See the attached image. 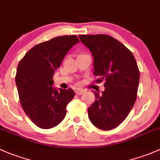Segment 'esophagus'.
Returning <instances> with one entry per match:
<instances>
[{
    "mask_svg": "<svg viewBox=\"0 0 160 160\" xmlns=\"http://www.w3.org/2000/svg\"><path fill=\"white\" fill-rule=\"evenodd\" d=\"M84 93V90H83V89H76L75 90V93L77 94V95H81V94H83Z\"/></svg>",
    "mask_w": 160,
    "mask_h": 160,
    "instance_id": "1",
    "label": "esophagus"
}]
</instances>
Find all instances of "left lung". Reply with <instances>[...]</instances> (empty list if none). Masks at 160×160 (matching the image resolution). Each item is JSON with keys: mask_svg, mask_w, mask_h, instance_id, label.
I'll return each mask as SVG.
<instances>
[{"mask_svg": "<svg viewBox=\"0 0 160 160\" xmlns=\"http://www.w3.org/2000/svg\"><path fill=\"white\" fill-rule=\"evenodd\" d=\"M93 57L96 83L105 81L102 94L88 108L92 123L102 130L118 127L127 118L137 97L139 70L132 52L106 34L79 35Z\"/></svg>", "mask_w": 160, "mask_h": 160, "instance_id": "8db88e82", "label": "left lung"}]
</instances>
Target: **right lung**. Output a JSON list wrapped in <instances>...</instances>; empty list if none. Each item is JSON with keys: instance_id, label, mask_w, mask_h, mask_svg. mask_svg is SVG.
<instances>
[{"instance_id": "add662e5", "label": "right lung", "mask_w": 160, "mask_h": 160, "mask_svg": "<svg viewBox=\"0 0 160 160\" xmlns=\"http://www.w3.org/2000/svg\"><path fill=\"white\" fill-rule=\"evenodd\" d=\"M79 41L75 35L54 38L32 48L19 62L15 81L20 102L40 128H53L61 122L67 104L74 97L72 89L53 88L52 78L68 50Z\"/></svg>"}]
</instances>
